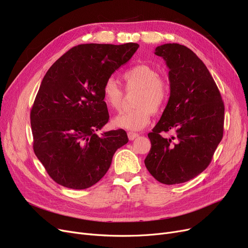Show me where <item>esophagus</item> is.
Returning <instances> with one entry per match:
<instances>
[{"label": "esophagus", "instance_id": "1", "mask_svg": "<svg viewBox=\"0 0 248 248\" xmlns=\"http://www.w3.org/2000/svg\"><path fill=\"white\" fill-rule=\"evenodd\" d=\"M127 137H128V140H134L136 138L139 137V134L133 133V132H128V133H127Z\"/></svg>", "mask_w": 248, "mask_h": 248}]
</instances>
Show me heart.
<instances>
[{"instance_id": "b5f03b06", "label": "heart", "mask_w": 248, "mask_h": 248, "mask_svg": "<svg viewBox=\"0 0 248 248\" xmlns=\"http://www.w3.org/2000/svg\"><path fill=\"white\" fill-rule=\"evenodd\" d=\"M126 90L138 89L132 110L115 116L112 124L127 131H140L150 123L155 113L162 111L171 93L168 80L159 76L158 70L148 64H138L123 74ZM124 91L113 77H109L102 86V100L112 110H120L124 103Z\"/></svg>"}]
</instances>
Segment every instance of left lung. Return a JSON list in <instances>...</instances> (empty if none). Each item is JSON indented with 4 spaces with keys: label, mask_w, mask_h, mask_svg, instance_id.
I'll return each mask as SVG.
<instances>
[{
    "label": "left lung",
    "mask_w": 248,
    "mask_h": 248,
    "mask_svg": "<svg viewBox=\"0 0 248 248\" xmlns=\"http://www.w3.org/2000/svg\"><path fill=\"white\" fill-rule=\"evenodd\" d=\"M155 54L166 61L171 93L148 135L152 147L145 165L160 183L180 184L209 166L223 137L224 103L209 70L191 49L168 43L155 48ZM170 130L173 137H161Z\"/></svg>",
    "instance_id": "left-lung-1"
}]
</instances>
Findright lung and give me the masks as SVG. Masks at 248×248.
I'll return each instance as SVG.
<instances>
[{"instance_id": "1", "label": "right lung", "mask_w": 248, "mask_h": 248, "mask_svg": "<svg viewBox=\"0 0 248 248\" xmlns=\"http://www.w3.org/2000/svg\"><path fill=\"white\" fill-rule=\"evenodd\" d=\"M139 44H81L46 72L30 113L33 149L48 175L70 189L89 188L107 174L117 149L128 141L124 129L97 136L108 122L102 86L125 64Z\"/></svg>"}]
</instances>
